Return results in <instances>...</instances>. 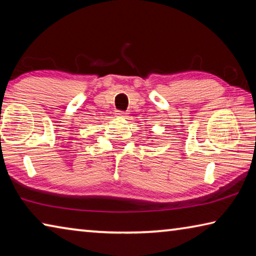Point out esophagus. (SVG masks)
Here are the masks:
<instances>
[{"mask_svg": "<svg viewBox=\"0 0 256 256\" xmlns=\"http://www.w3.org/2000/svg\"><path fill=\"white\" fill-rule=\"evenodd\" d=\"M116 114H118V116H122V118H125V116L128 115V112H125L123 110H118V112H116Z\"/></svg>", "mask_w": 256, "mask_h": 256, "instance_id": "34e87169", "label": "esophagus"}]
</instances>
